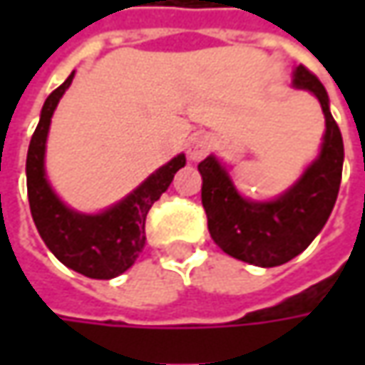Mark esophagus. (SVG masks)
Masks as SVG:
<instances>
[{
  "label": "esophagus",
  "mask_w": 365,
  "mask_h": 365,
  "mask_svg": "<svg viewBox=\"0 0 365 365\" xmlns=\"http://www.w3.org/2000/svg\"><path fill=\"white\" fill-rule=\"evenodd\" d=\"M209 140H207V135H197V138H192L189 142V148H187V154H189V158L192 162H199L203 160L205 156L209 154Z\"/></svg>",
  "instance_id": "1"
}]
</instances>
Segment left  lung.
<instances>
[{
  "mask_svg": "<svg viewBox=\"0 0 365 365\" xmlns=\"http://www.w3.org/2000/svg\"><path fill=\"white\" fill-rule=\"evenodd\" d=\"M292 85L319 99L327 128L319 158L292 189L272 203H254L240 197L213 156L199 164L201 201L213 242L233 258L262 268L287 264L309 247L327 223L341 185L344 140L331 115L327 91L302 64L297 66Z\"/></svg>",
  "mask_w": 365,
  "mask_h": 365,
  "instance_id": "8db88e82",
  "label": "left lung"
}]
</instances>
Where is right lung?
<instances>
[{"mask_svg": "<svg viewBox=\"0 0 365 365\" xmlns=\"http://www.w3.org/2000/svg\"><path fill=\"white\" fill-rule=\"evenodd\" d=\"M75 75V73H73ZM73 75L44 101L40 121L28 148L26 180L36 230L48 250L75 272L109 280L132 266L146 244V215L150 207L170 187L176 170L185 166V154L176 156L133 190L128 199L99 215H81L64 207L44 178V148L50 118L68 89Z\"/></svg>", "mask_w": 365, "mask_h": 365, "instance_id": "obj_1", "label": "right lung"}]
</instances>
